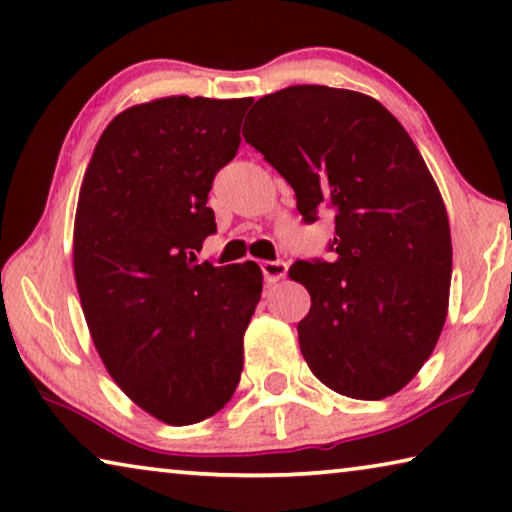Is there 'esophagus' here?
<instances>
[{
  "label": "esophagus",
  "mask_w": 512,
  "mask_h": 512,
  "mask_svg": "<svg viewBox=\"0 0 512 512\" xmlns=\"http://www.w3.org/2000/svg\"><path fill=\"white\" fill-rule=\"evenodd\" d=\"M262 273L266 282H278L287 275V264L275 259V262H262Z\"/></svg>",
  "instance_id": "34e87169"
}]
</instances>
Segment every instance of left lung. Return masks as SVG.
Returning a JSON list of instances; mask_svg holds the SVG:
<instances>
[{
	"instance_id": "1",
	"label": "left lung",
	"mask_w": 512,
	"mask_h": 512,
	"mask_svg": "<svg viewBox=\"0 0 512 512\" xmlns=\"http://www.w3.org/2000/svg\"><path fill=\"white\" fill-rule=\"evenodd\" d=\"M253 109L243 139L291 184L305 223L335 212L330 262L289 269L312 298L300 353L332 392L392 396L431 358L449 310L451 230L431 170L364 93L289 86Z\"/></svg>"
}]
</instances>
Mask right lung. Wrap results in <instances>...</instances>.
<instances>
[{
	"mask_svg": "<svg viewBox=\"0 0 512 512\" xmlns=\"http://www.w3.org/2000/svg\"><path fill=\"white\" fill-rule=\"evenodd\" d=\"M250 102L173 95L129 107L81 182L72 266L93 344L129 399L170 426L232 399L262 296L255 262H196L216 232L209 189L239 150Z\"/></svg>",
	"mask_w": 512,
	"mask_h": 512,
	"instance_id": "right-lung-1",
	"label": "right lung"
}]
</instances>
